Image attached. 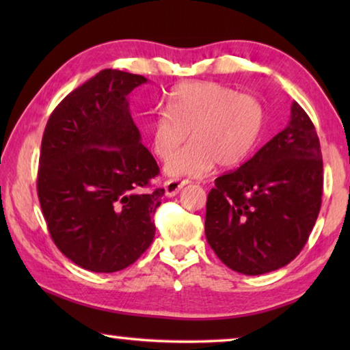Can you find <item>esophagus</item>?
Instances as JSON below:
<instances>
[{
    "mask_svg": "<svg viewBox=\"0 0 350 350\" xmlns=\"http://www.w3.org/2000/svg\"><path fill=\"white\" fill-rule=\"evenodd\" d=\"M187 180H179V179H168L165 180V194H167L168 198H173L176 196L177 193L180 191V188L185 185Z\"/></svg>",
    "mask_w": 350,
    "mask_h": 350,
    "instance_id": "34e87169",
    "label": "esophagus"
}]
</instances>
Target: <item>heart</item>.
Masks as SVG:
<instances>
[{"label": "heart", "instance_id": "heart-1", "mask_svg": "<svg viewBox=\"0 0 350 350\" xmlns=\"http://www.w3.org/2000/svg\"><path fill=\"white\" fill-rule=\"evenodd\" d=\"M168 112H159L150 126L151 148L167 161L190 133L193 140L167 162L171 176L199 177L215 167L245 161L264 125L262 103L250 94L213 81L182 85L170 94Z\"/></svg>", "mask_w": 350, "mask_h": 350}]
</instances>
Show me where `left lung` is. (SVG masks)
<instances>
[{
	"label": "left lung",
	"mask_w": 350,
	"mask_h": 350,
	"mask_svg": "<svg viewBox=\"0 0 350 350\" xmlns=\"http://www.w3.org/2000/svg\"><path fill=\"white\" fill-rule=\"evenodd\" d=\"M323 196L321 146L310 117L293 102L288 125L238 170L215 180L205 236L242 275L287 265L306 245Z\"/></svg>",
	"instance_id": "left-lung-1"
}]
</instances>
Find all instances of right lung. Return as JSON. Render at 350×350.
I'll return each instance as SVG.
<instances>
[{
  "label": "right lung",
  "mask_w": 350,
  "mask_h": 350,
  "mask_svg": "<svg viewBox=\"0 0 350 350\" xmlns=\"http://www.w3.org/2000/svg\"><path fill=\"white\" fill-rule=\"evenodd\" d=\"M148 80L103 69L68 94L41 140L37 189L51 238L81 269L112 273L135 262L156 233L163 188L142 145L128 96Z\"/></svg>",
  "instance_id": "obj_1"
}]
</instances>
